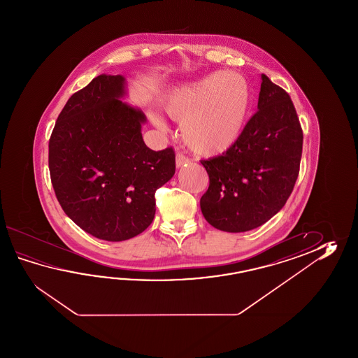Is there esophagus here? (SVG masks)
<instances>
[{
    "instance_id": "obj_1",
    "label": "esophagus",
    "mask_w": 358,
    "mask_h": 358,
    "mask_svg": "<svg viewBox=\"0 0 358 358\" xmlns=\"http://www.w3.org/2000/svg\"><path fill=\"white\" fill-rule=\"evenodd\" d=\"M190 160L188 159V157H185L184 155H182V153H178L176 155V168H182V166H187V165H189Z\"/></svg>"
}]
</instances>
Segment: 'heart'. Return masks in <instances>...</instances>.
<instances>
[{
    "label": "heart",
    "instance_id": "obj_1",
    "mask_svg": "<svg viewBox=\"0 0 358 358\" xmlns=\"http://www.w3.org/2000/svg\"><path fill=\"white\" fill-rule=\"evenodd\" d=\"M251 105V90L236 71L213 73L178 87L170 93L165 113L182 122V136L190 150L201 156L227 152L243 131ZM151 122L162 128L155 114Z\"/></svg>",
    "mask_w": 358,
    "mask_h": 358
}]
</instances>
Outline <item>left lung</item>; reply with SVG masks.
Listing matches in <instances>:
<instances>
[{"mask_svg":"<svg viewBox=\"0 0 358 358\" xmlns=\"http://www.w3.org/2000/svg\"><path fill=\"white\" fill-rule=\"evenodd\" d=\"M257 113L236 145L202 160L210 185L201 198L206 220L228 233L259 228L285 205L297 180L303 133L289 94L261 76Z\"/></svg>","mask_w":358,"mask_h":358,"instance_id":"8db88e82","label":"left lung"}]
</instances>
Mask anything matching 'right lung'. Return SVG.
Segmentation results:
<instances>
[{"instance_id": "right-lung-1", "label": "right lung", "mask_w": 358, "mask_h": 358, "mask_svg": "<svg viewBox=\"0 0 358 358\" xmlns=\"http://www.w3.org/2000/svg\"><path fill=\"white\" fill-rule=\"evenodd\" d=\"M125 96L124 76H96L68 99L48 143L51 182L64 213L108 242L151 225L155 192L176 174L173 148L156 152L145 145V115Z\"/></svg>"}]
</instances>
